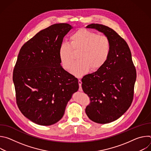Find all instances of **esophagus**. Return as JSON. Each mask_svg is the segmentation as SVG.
I'll use <instances>...</instances> for the list:
<instances>
[{
    "label": "esophagus",
    "instance_id": "34e87169",
    "mask_svg": "<svg viewBox=\"0 0 151 151\" xmlns=\"http://www.w3.org/2000/svg\"><path fill=\"white\" fill-rule=\"evenodd\" d=\"M78 83H79V91H82V81L81 80H79L78 81Z\"/></svg>",
    "mask_w": 151,
    "mask_h": 151
}]
</instances>
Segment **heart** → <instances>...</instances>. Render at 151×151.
I'll list each match as a JSON object with an SVG mask.
<instances>
[{
	"instance_id": "obj_1",
	"label": "heart",
	"mask_w": 151,
	"mask_h": 151,
	"mask_svg": "<svg viewBox=\"0 0 151 151\" xmlns=\"http://www.w3.org/2000/svg\"><path fill=\"white\" fill-rule=\"evenodd\" d=\"M112 50L109 37L104 35L85 29H81L69 37V44L63 42L58 50L61 66L69 70L75 53L78 52V59L72 66L70 72L76 77H81L90 69L97 70L103 67L109 59Z\"/></svg>"
}]
</instances>
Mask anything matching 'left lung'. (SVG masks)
Wrapping results in <instances>:
<instances>
[{
    "instance_id": "1",
    "label": "left lung",
    "mask_w": 151,
    "mask_h": 151,
    "mask_svg": "<svg viewBox=\"0 0 151 151\" xmlns=\"http://www.w3.org/2000/svg\"><path fill=\"white\" fill-rule=\"evenodd\" d=\"M86 28L103 33L112 43L111 52L104 65L82 79V90L91 101L86 107V114L96 123H109L121 117L131 106L136 70L128 44L115 31L99 24H91Z\"/></svg>"
}]
</instances>
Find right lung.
Returning a JSON list of instances; mask_svg holds the SVG:
<instances>
[{"label":"right lung","instance_id":"1","mask_svg":"<svg viewBox=\"0 0 151 151\" xmlns=\"http://www.w3.org/2000/svg\"><path fill=\"white\" fill-rule=\"evenodd\" d=\"M73 27L60 23L38 32L19 50L13 72L18 108L40 125L63 116L68 101L79 88L78 80L61 66L58 50Z\"/></svg>","mask_w":151,"mask_h":151}]
</instances>
